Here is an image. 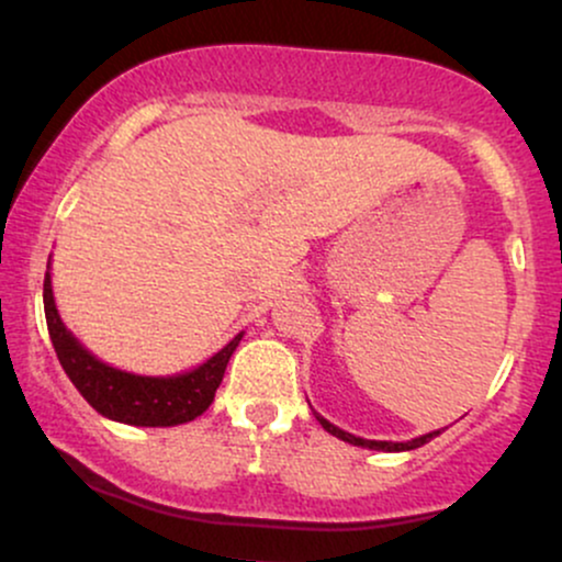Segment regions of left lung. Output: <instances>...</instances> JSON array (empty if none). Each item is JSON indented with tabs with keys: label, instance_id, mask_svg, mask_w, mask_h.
Masks as SVG:
<instances>
[{
	"label": "left lung",
	"instance_id": "1",
	"mask_svg": "<svg viewBox=\"0 0 562 562\" xmlns=\"http://www.w3.org/2000/svg\"><path fill=\"white\" fill-rule=\"evenodd\" d=\"M317 420H319L322 428L327 430V434H333L335 438H340V441H348V443H353V447L378 449V451H409V449H417V447H423V443H428L430 438H436L438 434H441V430H434V434H425V436H420V438H412V441H406V443H393V441H367V438L351 436V434H346V430L335 428V425H333V423H327L325 417H319V415H317Z\"/></svg>",
	"mask_w": 562,
	"mask_h": 562
}]
</instances>
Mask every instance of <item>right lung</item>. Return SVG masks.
<instances>
[{"instance_id": "1", "label": "right lung", "mask_w": 562, "mask_h": 562, "mask_svg": "<svg viewBox=\"0 0 562 562\" xmlns=\"http://www.w3.org/2000/svg\"><path fill=\"white\" fill-rule=\"evenodd\" d=\"M44 314H47V330L49 338H53L57 359H60L63 370H66L70 383L79 389L81 396L100 415L111 417V420L147 425V428L182 425L203 415L214 402L232 351L243 338V335L232 338L209 362L187 372V375L142 378L102 364L66 330L55 308L49 272L44 274Z\"/></svg>"}]
</instances>
